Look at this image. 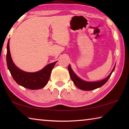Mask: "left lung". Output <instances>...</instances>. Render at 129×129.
I'll use <instances>...</instances> for the list:
<instances>
[{
	"instance_id": "1",
	"label": "left lung",
	"mask_w": 129,
	"mask_h": 129,
	"mask_svg": "<svg viewBox=\"0 0 129 129\" xmlns=\"http://www.w3.org/2000/svg\"><path fill=\"white\" fill-rule=\"evenodd\" d=\"M115 67V66H114L112 72L110 73V75H109L106 78H105L104 80L102 81H100L97 82H87L80 79V78L77 77V76L76 75V74L73 72L72 69H71V65H69L68 66V70L72 80L73 81L74 84H75V85L77 86L78 88L81 89V90H91L102 86L108 81V80H109V78H110L111 75H112V73H113V72L114 71Z\"/></svg>"
}]
</instances>
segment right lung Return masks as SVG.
<instances>
[{
	"instance_id": "right-lung-1",
	"label": "right lung",
	"mask_w": 129,
	"mask_h": 129,
	"mask_svg": "<svg viewBox=\"0 0 129 129\" xmlns=\"http://www.w3.org/2000/svg\"><path fill=\"white\" fill-rule=\"evenodd\" d=\"M9 43L8 40L6 60L8 68L14 80L19 85L29 89L35 90L44 88L48 82L52 70L57 61L47 65L43 69L37 72H25L19 69L13 62L11 57Z\"/></svg>"
}]
</instances>
